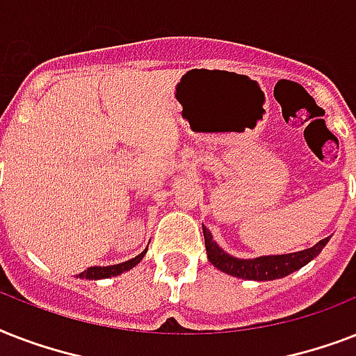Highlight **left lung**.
<instances>
[{"label": "left lung", "mask_w": 356, "mask_h": 356, "mask_svg": "<svg viewBox=\"0 0 356 356\" xmlns=\"http://www.w3.org/2000/svg\"><path fill=\"white\" fill-rule=\"evenodd\" d=\"M203 236H205L207 257L211 260V264L216 266L218 270L229 273V275L248 279V281H273V279L290 275L292 271L303 268L305 264H309L310 260L316 259L321 249L325 248V243L329 242V238H323V240L316 243L314 248L305 249V251H299V253L273 254V257L242 260L234 259V257L225 253L223 249L218 248V243L212 240L211 231L207 227H203Z\"/></svg>", "instance_id": "8db88e82"}]
</instances>
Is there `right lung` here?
Wrapping results in <instances>:
<instances>
[{
    "instance_id": "add662e5",
    "label": "right lung",
    "mask_w": 356,
    "mask_h": 356,
    "mask_svg": "<svg viewBox=\"0 0 356 356\" xmlns=\"http://www.w3.org/2000/svg\"><path fill=\"white\" fill-rule=\"evenodd\" d=\"M147 251V249H145ZM145 251H142V253L138 254V257H134V259L127 260V262H122V264H116V266H105V268H102V266H94V268H88V270H85L83 273H79L81 279H108V277H114V275H120V273H123V271L131 270V268H134V266L138 264L140 260L144 259Z\"/></svg>"
}]
</instances>
